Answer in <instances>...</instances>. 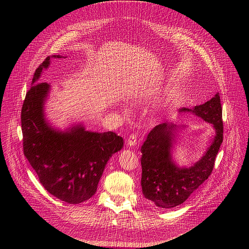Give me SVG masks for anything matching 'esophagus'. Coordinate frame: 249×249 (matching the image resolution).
Wrapping results in <instances>:
<instances>
[{
	"label": "esophagus",
	"mask_w": 249,
	"mask_h": 249,
	"mask_svg": "<svg viewBox=\"0 0 249 249\" xmlns=\"http://www.w3.org/2000/svg\"><path fill=\"white\" fill-rule=\"evenodd\" d=\"M137 141H138V137L136 134H131L128 139H127V143L129 146L133 147L135 145H137Z\"/></svg>",
	"instance_id": "esophagus-1"
}]
</instances>
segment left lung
<instances>
[{"label":"left lung","mask_w":249,"mask_h":249,"mask_svg":"<svg viewBox=\"0 0 249 249\" xmlns=\"http://www.w3.org/2000/svg\"><path fill=\"white\" fill-rule=\"evenodd\" d=\"M190 111L214 125L216 136L202 159L189 168H178L171 160L174 125L162 123L154 127L141 148L142 192L160 208L171 209L185 202L214 168L216 157L224 140L222 104L219 93Z\"/></svg>","instance_id":"obj_1"}]
</instances>
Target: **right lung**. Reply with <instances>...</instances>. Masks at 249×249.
Here are the masks:
<instances>
[{
    "mask_svg": "<svg viewBox=\"0 0 249 249\" xmlns=\"http://www.w3.org/2000/svg\"><path fill=\"white\" fill-rule=\"evenodd\" d=\"M49 60L47 57L35 70L21 107L23 154L50 194L79 204L94 195L109 158L123 148V139L113 132L93 133L82 126L62 133L47 125L43 102L49 85L38 79Z\"/></svg>",
    "mask_w": 249,
    "mask_h": 249,
    "instance_id": "1",
    "label": "right lung"
}]
</instances>
